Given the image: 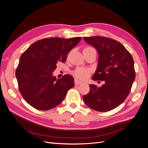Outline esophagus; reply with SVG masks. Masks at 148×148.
Instances as JSON below:
<instances>
[{
    "label": "esophagus",
    "instance_id": "obj_1",
    "mask_svg": "<svg viewBox=\"0 0 148 148\" xmlns=\"http://www.w3.org/2000/svg\"><path fill=\"white\" fill-rule=\"evenodd\" d=\"M75 85H79L80 84H82V82L81 81H79V80L77 78L75 79Z\"/></svg>",
    "mask_w": 148,
    "mask_h": 148
}]
</instances>
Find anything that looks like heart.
<instances>
[{"mask_svg": "<svg viewBox=\"0 0 148 148\" xmlns=\"http://www.w3.org/2000/svg\"><path fill=\"white\" fill-rule=\"evenodd\" d=\"M92 47H87L84 48V49H88ZM91 70L88 68H85V67H78L75 70L73 71L72 74L77 78L84 79H86L88 77V76L90 74Z\"/></svg>", "mask_w": 148, "mask_h": 148, "instance_id": "obj_1", "label": "heart"}]
</instances>
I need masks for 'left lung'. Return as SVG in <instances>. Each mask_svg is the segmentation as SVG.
<instances>
[{"mask_svg": "<svg viewBox=\"0 0 148 148\" xmlns=\"http://www.w3.org/2000/svg\"><path fill=\"white\" fill-rule=\"evenodd\" d=\"M99 55L92 79L104 81L101 87L89 84L90 91L83 98L85 104L98 112H107L120 106L130 92L135 79L133 59L122 44L102 36L84 37Z\"/></svg>", "mask_w": 148, "mask_h": 148, "instance_id": "obj_1", "label": "left lung"}]
</instances>
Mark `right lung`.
<instances>
[{
    "instance_id": "obj_1",
    "label": "right lung",
    "mask_w": 148,
    "mask_h": 148,
    "mask_svg": "<svg viewBox=\"0 0 148 148\" xmlns=\"http://www.w3.org/2000/svg\"><path fill=\"white\" fill-rule=\"evenodd\" d=\"M81 39H44L31 44L23 53L15 75L21 95L30 106L47 110L64 101L67 91L74 86V78L65 75L57 79L52 73L58 62H65L67 53Z\"/></svg>"
}]
</instances>
